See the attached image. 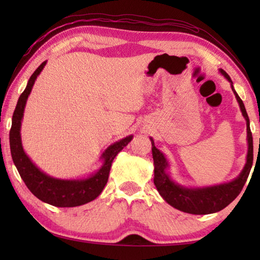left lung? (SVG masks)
Returning a JSON list of instances; mask_svg holds the SVG:
<instances>
[{"label": "left lung", "instance_id": "obj_1", "mask_svg": "<svg viewBox=\"0 0 260 260\" xmlns=\"http://www.w3.org/2000/svg\"><path fill=\"white\" fill-rule=\"evenodd\" d=\"M220 73L225 76L228 81L231 82L232 89L234 91L235 98L239 102L242 114L246 120V139H248V155H246V162L242 170V172L237 178H235L231 182L217 184V186L202 187V188H187L175 183L170 175L167 174L166 169L169 167L165 156L162 155L158 149L155 147L153 140H151L152 144V158L153 165H155V177H153V183L157 188L158 192L171 206L178 209L182 212L191 213V214H209L214 213L218 211L225 209L234 201L239 193L241 192L243 186L249 177L250 170L252 167L253 161V144H252V134L250 131V120L246 113V110L240 96L233 87V82L230 76L220 70Z\"/></svg>", "mask_w": 260, "mask_h": 260}]
</instances>
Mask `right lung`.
<instances>
[{"instance_id":"right-lung-1","label":"right lung","mask_w":260,"mask_h":260,"mask_svg":"<svg viewBox=\"0 0 260 260\" xmlns=\"http://www.w3.org/2000/svg\"><path fill=\"white\" fill-rule=\"evenodd\" d=\"M46 63L47 61H43L30 76L27 86H26L25 90L21 93L18 102H17L14 116H12L10 135H9L10 151L12 160H14L21 179L35 197H38L45 203L57 206V208H73V206L89 203L102 192L103 188L108 182L110 169H111L114 157L131 142L133 135L126 136L125 139H121L118 142L111 144L101 157L104 160L103 165L101 166L98 172L87 179H56L49 177L39 170L26 155L23 146H21L20 126L24 116L26 101H27L35 80L45 68Z\"/></svg>"}]
</instances>
